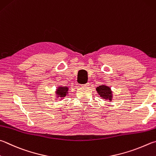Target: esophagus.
I'll use <instances>...</instances> for the list:
<instances>
[{
  "label": "esophagus",
  "mask_w": 156,
  "mask_h": 156,
  "mask_svg": "<svg viewBox=\"0 0 156 156\" xmlns=\"http://www.w3.org/2000/svg\"><path fill=\"white\" fill-rule=\"evenodd\" d=\"M89 86V83H86V84H82V85H81V87H84V88H87V87H88Z\"/></svg>",
  "instance_id": "34e87169"
}]
</instances>
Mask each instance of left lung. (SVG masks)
I'll use <instances>...</instances> for the list:
<instances>
[{
  "instance_id": "obj_1",
  "label": "left lung",
  "mask_w": 156,
  "mask_h": 156,
  "mask_svg": "<svg viewBox=\"0 0 156 156\" xmlns=\"http://www.w3.org/2000/svg\"><path fill=\"white\" fill-rule=\"evenodd\" d=\"M96 90L98 93V95L100 96L104 100H108L111 101L113 98L112 90L110 89V87L106 85V84H101L96 88Z\"/></svg>"
}]
</instances>
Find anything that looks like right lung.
I'll use <instances>...</instances> for the list:
<instances>
[{
  "instance_id": "add662e5",
  "label": "right lung",
  "mask_w": 156,
  "mask_h": 156,
  "mask_svg": "<svg viewBox=\"0 0 156 156\" xmlns=\"http://www.w3.org/2000/svg\"><path fill=\"white\" fill-rule=\"evenodd\" d=\"M69 87H63L58 86L55 90V97L56 100H63L69 94Z\"/></svg>"
}]
</instances>
